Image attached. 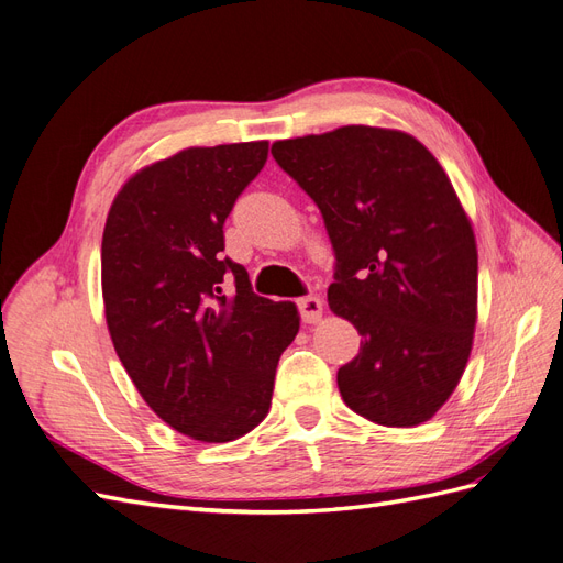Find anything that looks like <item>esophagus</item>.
Here are the masks:
<instances>
[{"label": "esophagus", "instance_id": "esophagus-1", "mask_svg": "<svg viewBox=\"0 0 563 563\" xmlns=\"http://www.w3.org/2000/svg\"><path fill=\"white\" fill-rule=\"evenodd\" d=\"M298 310H300L302 322H306V324H317L319 319H322L324 302L319 300L317 296H306V298L298 300Z\"/></svg>", "mask_w": 563, "mask_h": 563}]
</instances>
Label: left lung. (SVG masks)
<instances>
[{
  "mask_svg": "<svg viewBox=\"0 0 563 563\" xmlns=\"http://www.w3.org/2000/svg\"><path fill=\"white\" fill-rule=\"evenodd\" d=\"M322 210L336 253L329 308L362 336L343 402L378 427L429 421L457 388L478 317L474 227L412 134L345 125L272 144Z\"/></svg>",
  "mask_w": 563,
  "mask_h": 563,
  "instance_id": "left-lung-1",
  "label": "left lung"
}]
</instances>
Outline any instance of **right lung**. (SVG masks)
I'll list each match as a JSON object with an SVG mask.
<instances>
[{
  "label": "right lung",
  "mask_w": 563,
  "mask_h": 563,
  "mask_svg": "<svg viewBox=\"0 0 563 563\" xmlns=\"http://www.w3.org/2000/svg\"><path fill=\"white\" fill-rule=\"evenodd\" d=\"M267 146H189L151 163L120 187L103 227L115 353L144 402L201 443H230L267 417L279 357L300 327L294 302L255 296L249 272L222 255V224Z\"/></svg>",
  "instance_id": "1"
}]
</instances>
